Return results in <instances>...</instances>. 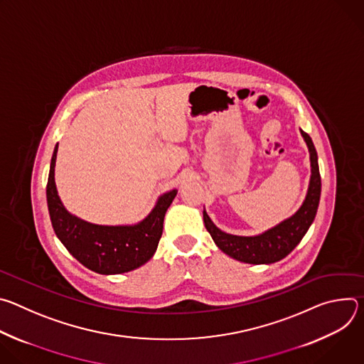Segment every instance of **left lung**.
Returning a JSON list of instances; mask_svg holds the SVG:
<instances>
[{
    "label": "left lung",
    "mask_w": 364,
    "mask_h": 364,
    "mask_svg": "<svg viewBox=\"0 0 364 364\" xmlns=\"http://www.w3.org/2000/svg\"><path fill=\"white\" fill-rule=\"evenodd\" d=\"M308 152H309V163H311V177L305 198L299 209L289 218L284 219L274 228L253 236H239L230 235L220 230L203 210V220L207 232L210 233L216 246L236 261L253 265H269L281 261L287 255H289L295 246L301 242V239L308 232L309 226L313 225L320 196H321V177L318 168V155L313 139L309 138L302 129H299Z\"/></svg>",
    "instance_id": "1"
}]
</instances>
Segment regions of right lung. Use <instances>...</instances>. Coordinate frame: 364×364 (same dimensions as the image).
Instances as JSON below:
<instances>
[{
    "instance_id": "add662e5",
    "label": "right lung",
    "mask_w": 364,
    "mask_h": 364,
    "mask_svg": "<svg viewBox=\"0 0 364 364\" xmlns=\"http://www.w3.org/2000/svg\"><path fill=\"white\" fill-rule=\"evenodd\" d=\"M58 148L59 144L51 157L46 197L51 226L59 240L83 267L102 275L125 274L146 264L157 250L164 218L177 190L161 194L138 223L114 226L86 222L72 215L59 197L55 181Z\"/></svg>"
}]
</instances>
